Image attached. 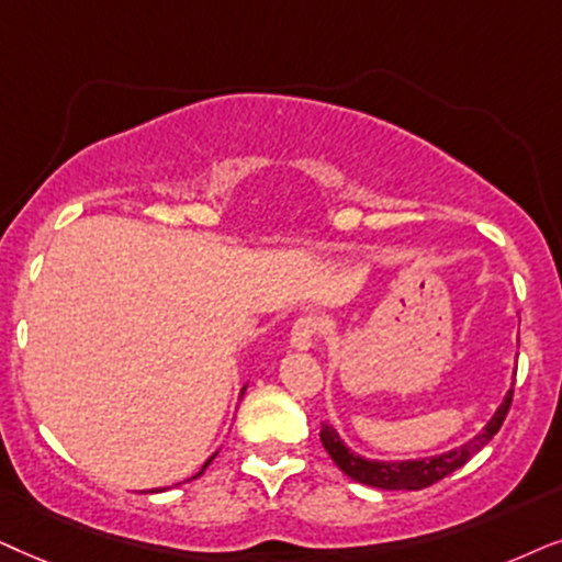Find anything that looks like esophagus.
Returning a JSON list of instances; mask_svg holds the SVG:
<instances>
[{
  "instance_id": "obj_1",
  "label": "esophagus",
  "mask_w": 562,
  "mask_h": 562,
  "mask_svg": "<svg viewBox=\"0 0 562 562\" xmlns=\"http://www.w3.org/2000/svg\"><path fill=\"white\" fill-rule=\"evenodd\" d=\"M321 336V324L318 318L313 316H303L297 318L293 328H290V344H293V349H311L316 339Z\"/></svg>"
}]
</instances>
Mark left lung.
<instances>
[{"instance_id": "8db88e82", "label": "left lung", "mask_w": 562, "mask_h": 562, "mask_svg": "<svg viewBox=\"0 0 562 562\" xmlns=\"http://www.w3.org/2000/svg\"><path fill=\"white\" fill-rule=\"evenodd\" d=\"M512 398H514V387L508 391L504 403L498 406L496 416L491 418L488 426H485L477 437L458 447V450L437 454V458H429V460H406V462L364 460L359 458V454L349 452L339 439V434L326 424L321 426V445H324L326 452L331 454L336 468H339L344 475H349L351 481L372 485V488H383V491H422V488H429L434 483H439L442 477L465 465L475 452H481L483 447L496 437L501 424H504V418L508 414V408H512Z\"/></svg>"}]
</instances>
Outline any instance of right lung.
Returning a JSON list of instances; mask_svg holds the SVG:
<instances>
[{
  "label": "right lung",
  "instance_id": "right-lung-1",
  "mask_svg": "<svg viewBox=\"0 0 562 562\" xmlns=\"http://www.w3.org/2000/svg\"><path fill=\"white\" fill-rule=\"evenodd\" d=\"M211 460H213V458H211ZM211 460H207V462H205V468H207V465H211ZM205 468H203V470H205ZM203 470H200V473H198V475H203ZM198 475H194V477H198ZM156 491H159V488H156ZM156 491H151V493H156Z\"/></svg>",
  "mask_w": 562,
  "mask_h": 562
}]
</instances>
